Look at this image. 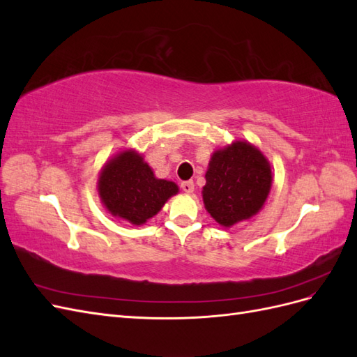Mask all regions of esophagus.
<instances>
[{
  "label": "esophagus",
  "mask_w": 357,
  "mask_h": 357,
  "mask_svg": "<svg viewBox=\"0 0 357 357\" xmlns=\"http://www.w3.org/2000/svg\"><path fill=\"white\" fill-rule=\"evenodd\" d=\"M181 190L186 192V193H192L195 190V185H193V181H183L181 183Z\"/></svg>",
  "instance_id": "obj_1"
}]
</instances>
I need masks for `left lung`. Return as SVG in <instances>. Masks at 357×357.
I'll return each mask as SVG.
<instances>
[{"mask_svg": "<svg viewBox=\"0 0 357 357\" xmlns=\"http://www.w3.org/2000/svg\"><path fill=\"white\" fill-rule=\"evenodd\" d=\"M271 185V164L265 155L245 139H236L211 155L202 201L215 222L231 228L262 210Z\"/></svg>", "mask_w": 357, "mask_h": 357, "instance_id": "1", "label": "left lung"}]
</instances>
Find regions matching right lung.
<instances>
[{
    "mask_svg": "<svg viewBox=\"0 0 357 357\" xmlns=\"http://www.w3.org/2000/svg\"><path fill=\"white\" fill-rule=\"evenodd\" d=\"M100 199L113 218L142 226L178 193L174 181L158 178L143 155L126 149L107 159L98 183Z\"/></svg>",
    "mask_w": 357,
    "mask_h": 357,
    "instance_id": "right-lung-1",
    "label": "right lung"
}]
</instances>
